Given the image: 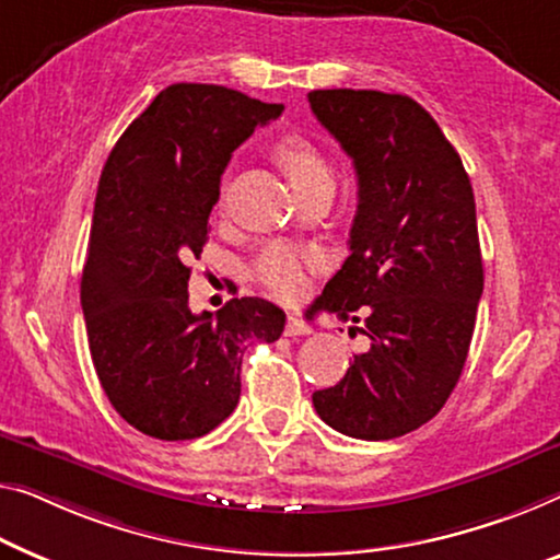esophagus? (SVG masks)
I'll use <instances>...</instances> for the list:
<instances>
[{"instance_id": "34e87169", "label": "esophagus", "mask_w": 560, "mask_h": 560, "mask_svg": "<svg viewBox=\"0 0 560 560\" xmlns=\"http://www.w3.org/2000/svg\"><path fill=\"white\" fill-rule=\"evenodd\" d=\"M304 334H312V327L304 319H299V316L289 314L287 319V337H304Z\"/></svg>"}]
</instances>
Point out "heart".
<instances>
[{"instance_id": "heart-1", "label": "heart", "mask_w": 560, "mask_h": 560, "mask_svg": "<svg viewBox=\"0 0 560 560\" xmlns=\"http://www.w3.org/2000/svg\"><path fill=\"white\" fill-rule=\"evenodd\" d=\"M273 158H277L283 173L289 175L296 194H304V190L319 186V183H329V168L322 153L302 136H287L279 140V145L273 148ZM306 266L308 261L302 248L291 244H273L258 258L256 277L273 296L294 299L304 291Z\"/></svg>"}]
</instances>
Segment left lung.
Listing matches in <instances>:
<instances>
[{
	"label": "left lung",
	"mask_w": 560,
	"mask_h": 560,
	"mask_svg": "<svg viewBox=\"0 0 560 560\" xmlns=\"http://www.w3.org/2000/svg\"><path fill=\"white\" fill-rule=\"evenodd\" d=\"M308 105L360 186L349 256L316 306L345 322L362 316L370 339L312 402L341 435L392 440L432 420L463 374L482 294L472 186L412 97L314 90Z\"/></svg>",
	"instance_id": "1"
}]
</instances>
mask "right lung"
<instances>
[{
  "label": "right lung",
  "instance_id": "right-lung-1",
  "mask_svg": "<svg viewBox=\"0 0 560 560\" xmlns=\"http://www.w3.org/2000/svg\"><path fill=\"white\" fill-rule=\"evenodd\" d=\"M283 105L178 82L128 125L95 196L80 299L90 354L125 422L155 440L208 435L236 410L248 341H277L287 314L258 296L188 306L190 258L231 153Z\"/></svg>",
  "mask_w": 560,
  "mask_h": 560
}]
</instances>
